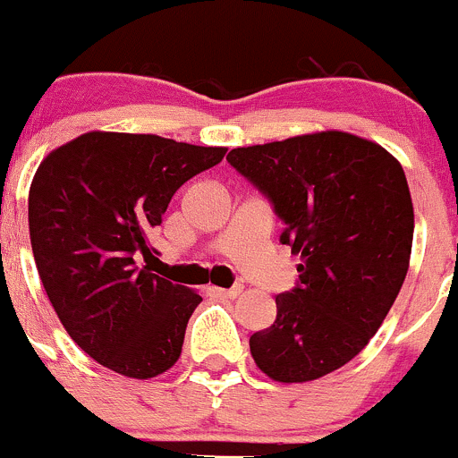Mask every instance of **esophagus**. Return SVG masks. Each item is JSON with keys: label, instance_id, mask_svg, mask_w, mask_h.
Wrapping results in <instances>:
<instances>
[{"label": "esophagus", "instance_id": "34e87169", "mask_svg": "<svg viewBox=\"0 0 458 458\" xmlns=\"http://www.w3.org/2000/svg\"><path fill=\"white\" fill-rule=\"evenodd\" d=\"M216 293L221 294V297H225V299H237L239 294L243 293V285L242 284H237V285H233V288H224V290H216Z\"/></svg>", "mask_w": 458, "mask_h": 458}]
</instances>
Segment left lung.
<instances>
[{
  "mask_svg": "<svg viewBox=\"0 0 458 458\" xmlns=\"http://www.w3.org/2000/svg\"><path fill=\"white\" fill-rule=\"evenodd\" d=\"M228 161L284 221L299 284L250 336L259 370L315 381L357 357L390 312L410 266L414 208L399 161L341 131L234 148Z\"/></svg>",
  "mask_w": 458,
  "mask_h": 458,
  "instance_id": "left-lung-1",
  "label": "left lung"
}]
</instances>
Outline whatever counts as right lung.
Returning <instances> with one entry per match:
<instances>
[{
	"label": "right lung",
	"instance_id": "add662e5",
	"mask_svg": "<svg viewBox=\"0 0 458 458\" xmlns=\"http://www.w3.org/2000/svg\"><path fill=\"white\" fill-rule=\"evenodd\" d=\"M225 150L95 131L37 168L29 195L37 272L71 339L108 370L152 378L177 363L201 297L140 259H155L148 237L174 192Z\"/></svg>",
	"mask_w": 458,
	"mask_h": 458
}]
</instances>
